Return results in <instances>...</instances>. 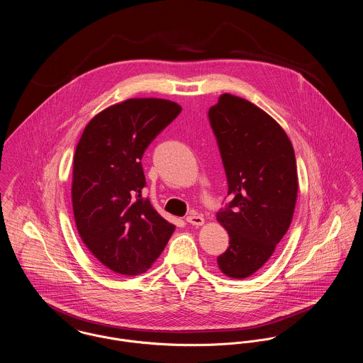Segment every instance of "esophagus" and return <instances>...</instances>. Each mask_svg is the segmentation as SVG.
<instances>
[{"mask_svg": "<svg viewBox=\"0 0 363 363\" xmlns=\"http://www.w3.org/2000/svg\"><path fill=\"white\" fill-rule=\"evenodd\" d=\"M186 221L191 224V225H194V227H201L204 224V218L199 216V214H196V213H192V214H189L188 217H186Z\"/></svg>", "mask_w": 363, "mask_h": 363, "instance_id": "obj_1", "label": "esophagus"}]
</instances>
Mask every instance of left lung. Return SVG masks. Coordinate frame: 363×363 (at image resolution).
<instances>
[{"label": "left lung", "instance_id": "8db88e82", "mask_svg": "<svg viewBox=\"0 0 363 363\" xmlns=\"http://www.w3.org/2000/svg\"><path fill=\"white\" fill-rule=\"evenodd\" d=\"M231 201L217 213L230 246L217 257L230 279H247L272 257L289 228L298 196L292 143L253 103L224 93L208 110Z\"/></svg>", "mask_w": 363, "mask_h": 363}]
</instances>
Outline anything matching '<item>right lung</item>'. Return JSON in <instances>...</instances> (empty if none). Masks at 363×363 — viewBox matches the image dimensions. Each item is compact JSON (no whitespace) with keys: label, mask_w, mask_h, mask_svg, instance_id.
Returning <instances> with one entry per match:
<instances>
[{"label":"right lung","mask_w":363,"mask_h":363,"mask_svg":"<svg viewBox=\"0 0 363 363\" xmlns=\"http://www.w3.org/2000/svg\"><path fill=\"white\" fill-rule=\"evenodd\" d=\"M181 110L164 99H128L94 116L82 133L72 169L75 224L89 252L114 273H145L175 230L142 198L140 160Z\"/></svg>","instance_id":"add662e5"}]
</instances>
